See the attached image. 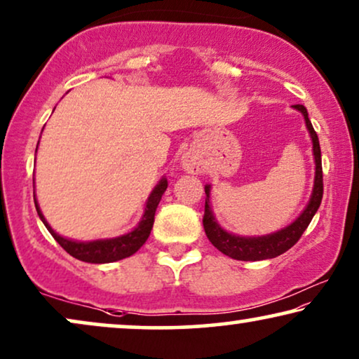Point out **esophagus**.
Returning a JSON list of instances; mask_svg holds the SVG:
<instances>
[{"instance_id":"esophagus-1","label":"esophagus","mask_w":359,"mask_h":359,"mask_svg":"<svg viewBox=\"0 0 359 359\" xmlns=\"http://www.w3.org/2000/svg\"><path fill=\"white\" fill-rule=\"evenodd\" d=\"M181 163H183V170L191 175H198L203 171V163H201V160L194 154H186Z\"/></svg>"}]
</instances>
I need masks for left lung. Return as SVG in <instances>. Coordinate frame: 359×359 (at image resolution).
I'll list each match as a JSON object with an SVG mask.
<instances>
[{
	"mask_svg": "<svg viewBox=\"0 0 359 359\" xmlns=\"http://www.w3.org/2000/svg\"><path fill=\"white\" fill-rule=\"evenodd\" d=\"M294 109L301 111L304 119H306V126L309 134L312 139V150H313V160H316V180H313V189L311 201H309L307 208L302 210V214L278 232L263 235V237H240V235L229 233L224 230L215 220L212 209H210L209 194L210 186L205 184V205H204V217L203 225L208 235L209 242L214 245L219 252H222L227 257L233 259H240V262H259V259L276 258L289 248L297 243V240L302 237L304 230L309 227L313 215H316L318 205L322 203L323 196V176H322V155H320V144H318L317 132L313 130L312 122L309 119L307 109L302 104H296Z\"/></svg>",
	"mask_w": 359,
	"mask_h": 359,
	"instance_id": "8db88e82",
	"label": "left lung"
}]
</instances>
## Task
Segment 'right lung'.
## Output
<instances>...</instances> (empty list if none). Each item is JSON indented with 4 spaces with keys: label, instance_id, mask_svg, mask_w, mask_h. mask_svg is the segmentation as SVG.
Instances as JSON below:
<instances>
[{
    "label": "right lung",
    "instance_id": "obj_1",
    "mask_svg": "<svg viewBox=\"0 0 359 359\" xmlns=\"http://www.w3.org/2000/svg\"><path fill=\"white\" fill-rule=\"evenodd\" d=\"M166 188H168V181H166V178H161L160 183L155 186L154 191H151L149 199H147L145 212L142 215V220L132 232L121 235V237L116 238L93 240V242H76V240H68L65 237H62V235H58L57 232H53V229L47 224L46 217H43L41 212L36 196H34V203H36L39 217H41L48 232L52 233V237L57 240L58 245H60L67 253H70L73 258L86 263H112L117 262V259L127 258L130 257V255H134L137 250L147 242L150 230L154 227L155 210L158 208V203Z\"/></svg>",
    "mask_w": 359,
    "mask_h": 359
}]
</instances>
